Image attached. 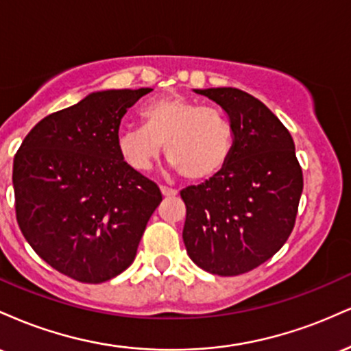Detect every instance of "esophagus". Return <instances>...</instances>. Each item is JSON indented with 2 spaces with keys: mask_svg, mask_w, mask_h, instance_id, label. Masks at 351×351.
I'll return each mask as SVG.
<instances>
[{
  "mask_svg": "<svg viewBox=\"0 0 351 351\" xmlns=\"http://www.w3.org/2000/svg\"><path fill=\"white\" fill-rule=\"evenodd\" d=\"M160 189H162V195L165 196V198H175V196L178 195V191H176V189H173V188L162 186Z\"/></svg>",
  "mask_w": 351,
  "mask_h": 351,
  "instance_id": "1",
  "label": "esophagus"
}]
</instances>
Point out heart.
<instances>
[{
  "mask_svg": "<svg viewBox=\"0 0 351 351\" xmlns=\"http://www.w3.org/2000/svg\"><path fill=\"white\" fill-rule=\"evenodd\" d=\"M142 122L119 135L120 155L136 171L150 170L163 145L168 162L189 181L215 178L231 156V122L216 106L170 94L148 102Z\"/></svg>",
  "mask_w": 351,
  "mask_h": 351,
  "instance_id": "1",
  "label": "heart"
}]
</instances>
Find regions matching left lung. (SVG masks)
Here are the masks:
<instances>
[{"label": "left lung", "instance_id": "8db88e82", "mask_svg": "<svg viewBox=\"0 0 351 351\" xmlns=\"http://www.w3.org/2000/svg\"><path fill=\"white\" fill-rule=\"evenodd\" d=\"M231 120L226 167L181 191L183 241L189 259L216 276H239L276 254L291 236L304 188L295 145L261 100L234 87L204 88Z\"/></svg>", "mask_w": 351, "mask_h": 351}]
</instances>
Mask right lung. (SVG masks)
Instances as JSON below:
<instances>
[{
	"label": "right lung",
	"mask_w": 351,
	"mask_h": 351,
	"mask_svg": "<svg viewBox=\"0 0 351 351\" xmlns=\"http://www.w3.org/2000/svg\"><path fill=\"white\" fill-rule=\"evenodd\" d=\"M153 88L88 94L44 117L16 152V219L34 252L52 269L100 284L136 256L162 191L123 162L119 127Z\"/></svg>",
	"instance_id": "add662e5"
}]
</instances>
